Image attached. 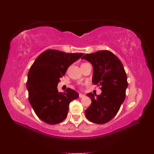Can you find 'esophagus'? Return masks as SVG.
Masks as SVG:
<instances>
[{
    "mask_svg": "<svg viewBox=\"0 0 154 154\" xmlns=\"http://www.w3.org/2000/svg\"><path fill=\"white\" fill-rule=\"evenodd\" d=\"M85 96V94H81V93H80V94H79V97H84Z\"/></svg>",
    "mask_w": 154,
    "mask_h": 154,
    "instance_id": "34e87169",
    "label": "esophagus"
}]
</instances>
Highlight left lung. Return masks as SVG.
Wrapping results in <instances>:
<instances>
[{
    "label": "left lung",
    "mask_w": 154,
    "mask_h": 154,
    "mask_svg": "<svg viewBox=\"0 0 154 154\" xmlns=\"http://www.w3.org/2000/svg\"><path fill=\"white\" fill-rule=\"evenodd\" d=\"M93 67L92 82L101 87L100 95L88 93L91 105L85 110L86 118L96 124L109 122L118 113L125 98L127 77L122 63L109 51L86 54L82 58Z\"/></svg>",
    "instance_id": "8db88e82"
}]
</instances>
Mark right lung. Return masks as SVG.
I'll list each match as a JSON object with an SVG mask.
<instances>
[{
  "label": "right lung",
  "mask_w": 154,
  "mask_h": 154,
  "mask_svg": "<svg viewBox=\"0 0 154 154\" xmlns=\"http://www.w3.org/2000/svg\"><path fill=\"white\" fill-rule=\"evenodd\" d=\"M83 54L49 49L41 53L31 66L26 85L29 101L36 116L45 123L62 122L67 117L70 102L79 97L76 91L69 88L60 92L57 86L67 68Z\"/></svg>",
  "instance_id": "add662e5"
}]
</instances>
